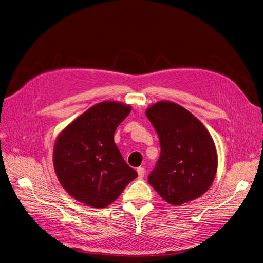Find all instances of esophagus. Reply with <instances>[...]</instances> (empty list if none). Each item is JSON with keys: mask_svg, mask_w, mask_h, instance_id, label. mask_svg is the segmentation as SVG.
<instances>
[{"mask_svg": "<svg viewBox=\"0 0 263 263\" xmlns=\"http://www.w3.org/2000/svg\"><path fill=\"white\" fill-rule=\"evenodd\" d=\"M138 174H139V178H143L144 177V175H145V168L143 167V166H140V167H138Z\"/></svg>", "mask_w": 263, "mask_h": 263, "instance_id": "34e87169", "label": "esophagus"}]
</instances>
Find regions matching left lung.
<instances>
[{
	"instance_id": "obj_1",
	"label": "left lung",
	"mask_w": 263,
	"mask_h": 263,
	"mask_svg": "<svg viewBox=\"0 0 263 263\" xmlns=\"http://www.w3.org/2000/svg\"><path fill=\"white\" fill-rule=\"evenodd\" d=\"M161 152L148 182L161 198L181 205L201 197L217 171V153L203 123L182 106L161 101L146 110Z\"/></svg>"
}]
</instances>
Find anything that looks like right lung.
Listing matches in <instances>:
<instances>
[{
	"instance_id": "add662e5",
	"label": "right lung",
	"mask_w": 263,
	"mask_h": 263,
	"mask_svg": "<svg viewBox=\"0 0 263 263\" xmlns=\"http://www.w3.org/2000/svg\"><path fill=\"white\" fill-rule=\"evenodd\" d=\"M130 111L129 105L101 102L58 136L53 149L54 171L75 200L92 208H105L138 177L114 142L117 127Z\"/></svg>"
}]
</instances>
